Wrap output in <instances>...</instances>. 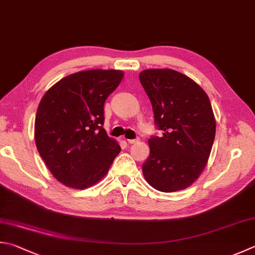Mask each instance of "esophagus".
I'll list each match as a JSON object with an SVG mask.
<instances>
[{"instance_id": "obj_1", "label": "esophagus", "mask_w": 255, "mask_h": 255, "mask_svg": "<svg viewBox=\"0 0 255 255\" xmlns=\"http://www.w3.org/2000/svg\"><path fill=\"white\" fill-rule=\"evenodd\" d=\"M127 141L128 144H134V143H137L140 140H138V138H133V140H127Z\"/></svg>"}]
</instances>
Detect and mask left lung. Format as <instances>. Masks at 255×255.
<instances>
[{
    "label": "left lung",
    "instance_id": "8db88e82",
    "mask_svg": "<svg viewBox=\"0 0 255 255\" xmlns=\"http://www.w3.org/2000/svg\"><path fill=\"white\" fill-rule=\"evenodd\" d=\"M138 79L162 131L148 138L143 175L157 191L184 190L202 173L212 150L217 126L209 97L189 76L171 69L144 70Z\"/></svg>",
    "mask_w": 255,
    "mask_h": 255
}]
</instances>
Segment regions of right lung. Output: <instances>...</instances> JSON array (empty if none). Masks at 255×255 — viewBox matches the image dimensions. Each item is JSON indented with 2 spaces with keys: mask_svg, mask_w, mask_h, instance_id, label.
<instances>
[{
  "mask_svg": "<svg viewBox=\"0 0 255 255\" xmlns=\"http://www.w3.org/2000/svg\"><path fill=\"white\" fill-rule=\"evenodd\" d=\"M118 70H89L65 76L38 104L34 137L37 151L57 181L72 189L94 185L121 151L109 137L104 102L121 83Z\"/></svg>",
  "mask_w": 255,
  "mask_h": 255,
  "instance_id": "right-lung-1",
  "label": "right lung"
}]
</instances>
